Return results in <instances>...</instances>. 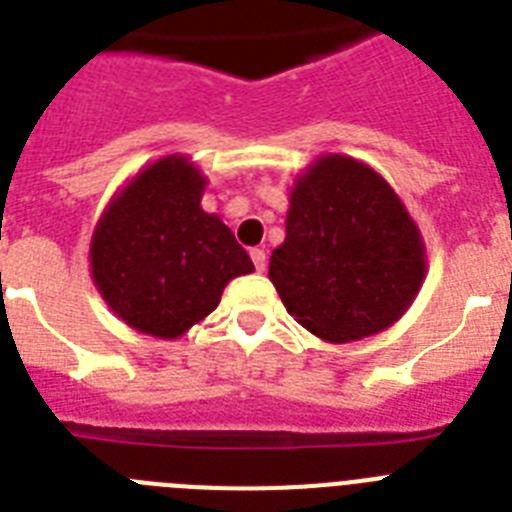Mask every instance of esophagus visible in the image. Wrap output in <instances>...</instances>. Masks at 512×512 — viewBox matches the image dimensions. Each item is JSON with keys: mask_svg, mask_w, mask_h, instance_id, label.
Wrapping results in <instances>:
<instances>
[{"mask_svg": "<svg viewBox=\"0 0 512 512\" xmlns=\"http://www.w3.org/2000/svg\"><path fill=\"white\" fill-rule=\"evenodd\" d=\"M251 259H253V266H256V272H264V269H266V251H264V248H253Z\"/></svg>", "mask_w": 512, "mask_h": 512, "instance_id": "34e87169", "label": "esophagus"}]
</instances>
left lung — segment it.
Returning a JSON list of instances; mask_svg holds the SVG:
<instances>
[{"label": "left lung", "instance_id": "obj_1", "mask_svg": "<svg viewBox=\"0 0 512 512\" xmlns=\"http://www.w3.org/2000/svg\"><path fill=\"white\" fill-rule=\"evenodd\" d=\"M285 243L269 279L295 321L331 344L381 334L427 274L425 240L391 183L349 155H321L295 178Z\"/></svg>", "mask_w": 512, "mask_h": 512}]
</instances>
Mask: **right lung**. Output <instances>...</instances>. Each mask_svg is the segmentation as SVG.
Instances as JSON below:
<instances>
[{
    "label": "right lung",
    "instance_id": "right-lung-1",
    "mask_svg": "<svg viewBox=\"0 0 512 512\" xmlns=\"http://www.w3.org/2000/svg\"><path fill=\"white\" fill-rule=\"evenodd\" d=\"M204 189L191 157L165 155L129 178L95 225V287L139 334L178 339L220 305L230 279L253 272L230 227L202 209Z\"/></svg>",
    "mask_w": 512,
    "mask_h": 512
}]
</instances>
